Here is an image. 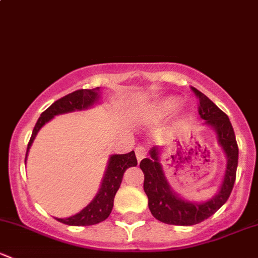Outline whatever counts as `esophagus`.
Listing matches in <instances>:
<instances>
[{
	"label": "esophagus",
	"mask_w": 258,
	"mask_h": 258,
	"mask_svg": "<svg viewBox=\"0 0 258 258\" xmlns=\"http://www.w3.org/2000/svg\"><path fill=\"white\" fill-rule=\"evenodd\" d=\"M146 155H147V150H146L144 146H139V147L136 148V157L139 162L142 160V158L146 157Z\"/></svg>",
	"instance_id": "esophagus-1"
}]
</instances>
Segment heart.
<instances>
[{
    "mask_svg": "<svg viewBox=\"0 0 258 258\" xmlns=\"http://www.w3.org/2000/svg\"><path fill=\"white\" fill-rule=\"evenodd\" d=\"M181 106V100L178 97H167L158 105L157 110L161 113H172Z\"/></svg>",
    "mask_w": 258,
    "mask_h": 258,
    "instance_id": "obj_1",
    "label": "heart"
}]
</instances>
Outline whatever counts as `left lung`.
<instances>
[{
  "instance_id": "1",
  "label": "left lung",
  "mask_w": 258,
  "mask_h": 258,
  "mask_svg": "<svg viewBox=\"0 0 258 258\" xmlns=\"http://www.w3.org/2000/svg\"><path fill=\"white\" fill-rule=\"evenodd\" d=\"M191 88L200 101V117L205 119L207 126L215 130L218 144L225 151L227 165L217 194L209 201L197 204L181 199L172 191L160 163V150L158 147L151 148L150 157L144 158L140 163L145 175L144 189L148 197V209L153 217L167 225L192 226L212 216L230 197L237 171L238 146L230 118L206 95L197 88Z\"/></svg>"
}]
</instances>
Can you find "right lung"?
Wrapping results in <instances>:
<instances>
[{
    "label": "right lung",
    "mask_w": 258,
    "mask_h": 258,
    "mask_svg": "<svg viewBox=\"0 0 258 258\" xmlns=\"http://www.w3.org/2000/svg\"><path fill=\"white\" fill-rule=\"evenodd\" d=\"M98 100H100V87L93 88V90H77L52 103L47 110L41 113V117L36 122V126L32 131V136H31L27 146L25 163L33 140H35L36 135H37V132L40 131L43 124L47 123L49 119H52L57 114L87 110V108L96 105ZM134 166H137V158L136 155H135V151H131L130 153H124V155L111 156L110 160H108L105 176H103L102 182H101V187L95 199L76 215L67 218H56V220L70 226H91L105 221L110 216L111 211H112L114 195H116L119 186H121L124 171L128 167H134Z\"/></svg>",
    "instance_id": "obj_1"
}]
</instances>
